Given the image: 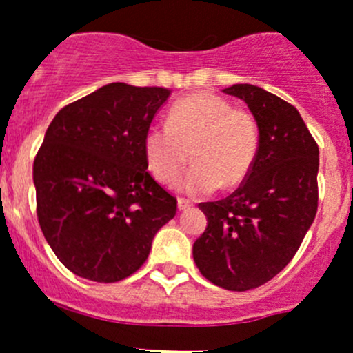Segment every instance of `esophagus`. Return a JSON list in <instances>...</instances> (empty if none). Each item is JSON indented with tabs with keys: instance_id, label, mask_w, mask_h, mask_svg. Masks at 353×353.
<instances>
[{
	"instance_id": "obj_1",
	"label": "esophagus",
	"mask_w": 353,
	"mask_h": 353,
	"mask_svg": "<svg viewBox=\"0 0 353 353\" xmlns=\"http://www.w3.org/2000/svg\"><path fill=\"white\" fill-rule=\"evenodd\" d=\"M192 206L190 201H186V199H177V210L179 212H185V210H188Z\"/></svg>"
}]
</instances>
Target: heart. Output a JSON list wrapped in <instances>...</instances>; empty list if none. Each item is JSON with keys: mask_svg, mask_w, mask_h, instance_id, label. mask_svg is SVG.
I'll use <instances>...</instances> for the list:
<instances>
[{"mask_svg": "<svg viewBox=\"0 0 353 353\" xmlns=\"http://www.w3.org/2000/svg\"><path fill=\"white\" fill-rule=\"evenodd\" d=\"M141 147L150 174L165 185L179 177L190 154L194 167L179 186L186 194H210L250 176L259 156L260 127L248 109L233 108L219 94L195 93L172 105L167 125L152 123Z\"/></svg>", "mask_w": 353, "mask_h": 353, "instance_id": "b5f03b06", "label": "heart"}]
</instances>
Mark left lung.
I'll use <instances>...</instances> for the list:
<instances>
[{
    "instance_id": "8db88e82",
    "label": "left lung",
    "mask_w": 353,
    "mask_h": 353,
    "mask_svg": "<svg viewBox=\"0 0 353 353\" xmlns=\"http://www.w3.org/2000/svg\"><path fill=\"white\" fill-rule=\"evenodd\" d=\"M260 127L250 176L226 199L201 203L208 226L194 242L201 274L228 291L263 285L291 262L318 212L319 149L294 105L259 85L222 90Z\"/></svg>"
}]
</instances>
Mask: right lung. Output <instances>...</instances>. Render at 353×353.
Returning a JSON list of instances; mask_svg holds the SVG:
<instances>
[{"instance_id": "1", "label": "right lung", "mask_w": 353, "mask_h": 353, "mask_svg": "<svg viewBox=\"0 0 353 353\" xmlns=\"http://www.w3.org/2000/svg\"><path fill=\"white\" fill-rule=\"evenodd\" d=\"M165 88L112 82L55 114L34 161L43 235L71 272L112 283L131 276L154 235L174 219L176 197L154 181L145 131Z\"/></svg>"}]
</instances>
